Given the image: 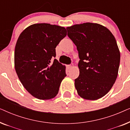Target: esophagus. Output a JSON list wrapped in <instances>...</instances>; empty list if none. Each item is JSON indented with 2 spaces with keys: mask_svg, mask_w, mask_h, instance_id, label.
I'll return each mask as SVG.
<instances>
[{
  "mask_svg": "<svg viewBox=\"0 0 130 130\" xmlns=\"http://www.w3.org/2000/svg\"><path fill=\"white\" fill-rule=\"evenodd\" d=\"M67 67H68V68L69 69H71L72 68H73V64H71L70 65H69Z\"/></svg>",
  "mask_w": 130,
  "mask_h": 130,
  "instance_id": "1",
  "label": "esophagus"
}]
</instances>
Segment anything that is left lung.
Here are the masks:
<instances>
[{
    "label": "left lung",
    "instance_id": "left-lung-1",
    "mask_svg": "<svg viewBox=\"0 0 130 130\" xmlns=\"http://www.w3.org/2000/svg\"><path fill=\"white\" fill-rule=\"evenodd\" d=\"M76 45L79 76L74 86L80 96L97 100L111 90L118 76L120 52L111 32L102 25L86 22L67 27Z\"/></svg>",
    "mask_w": 130,
    "mask_h": 130
}]
</instances>
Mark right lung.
<instances>
[{
	"mask_svg": "<svg viewBox=\"0 0 130 130\" xmlns=\"http://www.w3.org/2000/svg\"><path fill=\"white\" fill-rule=\"evenodd\" d=\"M67 35L63 26L35 24L25 29L15 45V69L25 89L37 99L47 100L57 95L66 76V66L56 57V48Z\"/></svg>",
	"mask_w": 130,
	"mask_h": 130,
	"instance_id": "add662e5",
	"label": "right lung"
}]
</instances>
